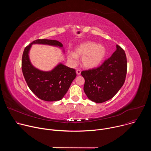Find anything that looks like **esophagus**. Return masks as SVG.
Masks as SVG:
<instances>
[{
    "label": "esophagus",
    "mask_w": 151,
    "mask_h": 151,
    "mask_svg": "<svg viewBox=\"0 0 151 151\" xmlns=\"http://www.w3.org/2000/svg\"><path fill=\"white\" fill-rule=\"evenodd\" d=\"M76 74L77 75H79L80 74H81V71L80 70H79V69H78V70H76Z\"/></svg>",
    "instance_id": "esophagus-1"
}]
</instances>
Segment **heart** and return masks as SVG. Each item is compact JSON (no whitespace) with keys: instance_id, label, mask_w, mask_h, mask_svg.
I'll list each match as a JSON object with an SVG mask.
<instances>
[{"instance_id":"obj_1","label":"heart","mask_w":151,"mask_h":151,"mask_svg":"<svg viewBox=\"0 0 151 151\" xmlns=\"http://www.w3.org/2000/svg\"><path fill=\"white\" fill-rule=\"evenodd\" d=\"M106 54L105 47L93 42H86L79 45L75 51L68 52L69 62L76 65L78 57H82V64L85 68L92 69L97 67L103 61Z\"/></svg>"}]
</instances>
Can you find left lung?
<instances>
[{
    "instance_id": "left-lung-1",
    "label": "left lung",
    "mask_w": 151,
    "mask_h": 151,
    "mask_svg": "<svg viewBox=\"0 0 151 151\" xmlns=\"http://www.w3.org/2000/svg\"><path fill=\"white\" fill-rule=\"evenodd\" d=\"M116 47V51L100 67L81 72L85 79L83 91L95 103L110 100L124 83L127 69L126 55L121 47Z\"/></svg>"
}]
</instances>
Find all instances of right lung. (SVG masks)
<instances>
[{
	"instance_id": "obj_1",
	"label": "right lung",
	"mask_w": 151,
	"mask_h": 151,
	"mask_svg": "<svg viewBox=\"0 0 151 151\" xmlns=\"http://www.w3.org/2000/svg\"><path fill=\"white\" fill-rule=\"evenodd\" d=\"M33 44H42L62 48L63 44L55 40L37 39L32 42L24 50L21 68L28 87L40 99L47 101L60 100L68 92L76 76L74 69L59 63L50 71H42L33 66L29 51Z\"/></svg>"
}]
</instances>
